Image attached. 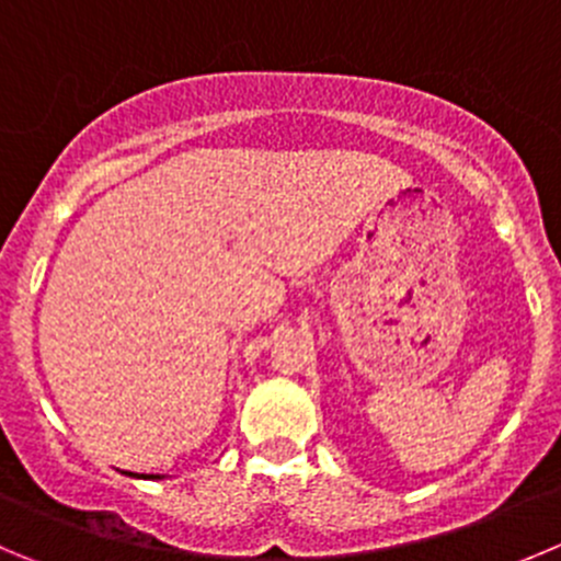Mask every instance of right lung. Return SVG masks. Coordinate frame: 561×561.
<instances>
[{
  "label": "right lung",
  "instance_id": "right-lung-1",
  "mask_svg": "<svg viewBox=\"0 0 561 561\" xmlns=\"http://www.w3.org/2000/svg\"><path fill=\"white\" fill-rule=\"evenodd\" d=\"M127 476H135V479H162V476L157 473H127Z\"/></svg>",
  "mask_w": 561,
  "mask_h": 561
}]
</instances>
